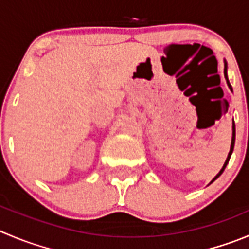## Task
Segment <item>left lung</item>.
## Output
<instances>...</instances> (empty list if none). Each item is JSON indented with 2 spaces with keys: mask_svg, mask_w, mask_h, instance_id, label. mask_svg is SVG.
Instances as JSON below:
<instances>
[{
  "mask_svg": "<svg viewBox=\"0 0 249 249\" xmlns=\"http://www.w3.org/2000/svg\"><path fill=\"white\" fill-rule=\"evenodd\" d=\"M224 75H225V79H226V83H227V85H229V88H230V90L232 91V87H231V84H230V82H229V77H227V62H226V60H224ZM235 139H236V128H235V122H233V121H232V139H231V146H230L229 155H227V158H226V161H225L224 166L221 167V170H220V171H219V174H217L216 176H215L214 178H213L212 181H210V183H209V184H212L213 182L215 181V179H216V178H219V177L221 176V174H222V172H224L225 167H226V166H227V164H229V161H230V158H231V155H232L233 146H235Z\"/></svg>",
  "mask_w": 249,
  "mask_h": 249,
  "instance_id": "obj_1",
  "label": "left lung"
}]
</instances>
